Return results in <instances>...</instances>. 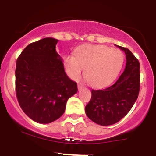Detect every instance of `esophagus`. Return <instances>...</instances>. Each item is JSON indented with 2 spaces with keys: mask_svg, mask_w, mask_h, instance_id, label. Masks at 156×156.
I'll use <instances>...</instances> for the list:
<instances>
[{
  "mask_svg": "<svg viewBox=\"0 0 156 156\" xmlns=\"http://www.w3.org/2000/svg\"><path fill=\"white\" fill-rule=\"evenodd\" d=\"M78 89H79V90H80V89H82L83 88V84L82 83H79L78 85Z\"/></svg>",
  "mask_w": 156,
  "mask_h": 156,
  "instance_id": "esophagus-1",
  "label": "esophagus"
}]
</instances>
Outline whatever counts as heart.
Masks as SVG:
<instances>
[{"mask_svg": "<svg viewBox=\"0 0 156 156\" xmlns=\"http://www.w3.org/2000/svg\"><path fill=\"white\" fill-rule=\"evenodd\" d=\"M124 55L117 49L101 44H85L75 50L74 55H66L63 63L71 79L84 78L89 85L101 88L108 85L117 78L122 67Z\"/></svg>", "mask_w": 156, "mask_h": 156, "instance_id": "1", "label": "heart"}]
</instances>
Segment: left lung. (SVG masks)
I'll return each instance as SVG.
<instances>
[{"instance_id":"obj_1","label":"left lung","mask_w":156,"mask_h":156,"mask_svg":"<svg viewBox=\"0 0 156 156\" xmlns=\"http://www.w3.org/2000/svg\"><path fill=\"white\" fill-rule=\"evenodd\" d=\"M126 55L124 72L113 85L92 89V98L86 105V114L98 125L115 124L130 112L136 101L140 87V64L130 50L117 46Z\"/></svg>"}]
</instances>
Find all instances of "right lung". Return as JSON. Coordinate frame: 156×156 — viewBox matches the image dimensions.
<instances>
[{
    "mask_svg": "<svg viewBox=\"0 0 156 156\" xmlns=\"http://www.w3.org/2000/svg\"><path fill=\"white\" fill-rule=\"evenodd\" d=\"M58 39L47 37L28 44L17 59L16 95L32 120L47 124L64 113L67 100L78 92L76 82L64 72L55 51Z\"/></svg>",
    "mask_w": 156,
    "mask_h": 156,
    "instance_id": "add662e5",
    "label": "right lung"
}]
</instances>
